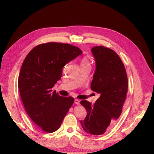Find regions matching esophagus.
<instances>
[{"mask_svg": "<svg viewBox=\"0 0 154 154\" xmlns=\"http://www.w3.org/2000/svg\"><path fill=\"white\" fill-rule=\"evenodd\" d=\"M74 102H75V103L77 104V105H79V103H80V100H79V99H75Z\"/></svg>", "mask_w": 154, "mask_h": 154, "instance_id": "esophagus-1", "label": "esophagus"}]
</instances>
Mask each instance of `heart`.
Here are the masks:
<instances>
[{"mask_svg": "<svg viewBox=\"0 0 154 154\" xmlns=\"http://www.w3.org/2000/svg\"><path fill=\"white\" fill-rule=\"evenodd\" d=\"M91 60L88 57H84L81 60V63L80 65H87V66H91Z\"/></svg>", "mask_w": 154, "mask_h": 154, "instance_id": "1", "label": "heart"}]
</instances>
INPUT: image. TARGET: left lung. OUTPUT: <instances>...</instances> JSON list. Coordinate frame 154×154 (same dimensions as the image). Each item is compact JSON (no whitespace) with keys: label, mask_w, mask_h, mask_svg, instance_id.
Segmentation results:
<instances>
[{"label":"left lung","mask_w":154,"mask_h":154,"mask_svg":"<svg viewBox=\"0 0 154 154\" xmlns=\"http://www.w3.org/2000/svg\"><path fill=\"white\" fill-rule=\"evenodd\" d=\"M91 51L96 68L91 88L100 97L93 105L87 100L80 101L87 110L80 124L86 132L99 135L109 131L122 113L128 79L124 65L116 52L104 46L94 47Z\"/></svg>","instance_id":"8db88e82"}]
</instances>
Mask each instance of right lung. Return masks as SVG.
<instances>
[{"label": "right lung", "mask_w": 154, "mask_h": 154, "mask_svg": "<svg viewBox=\"0 0 154 154\" xmlns=\"http://www.w3.org/2000/svg\"><path fill=\"white\" fill-rule=\"evenodd\" d=\"M82 52L69 44L48 42L32 48L23 62L18 79L20 97L29 117L44 132L58 130L74 102L52 88L60 79L65 65Z\"/></svg>", "instance_id": "1"}]
</instances>
